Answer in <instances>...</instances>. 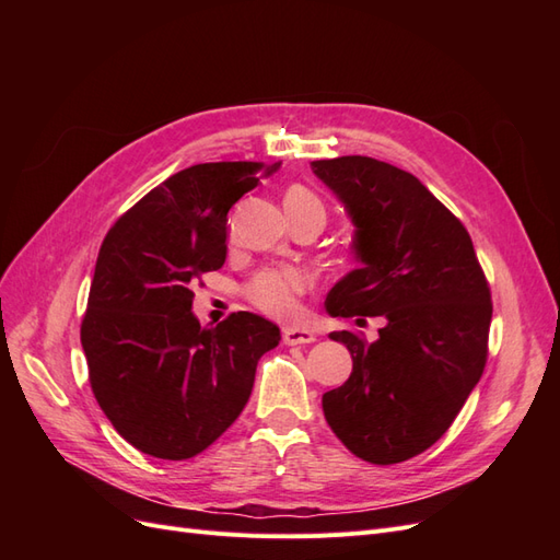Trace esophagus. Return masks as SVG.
Returning a JSON list of instances; mask_svg holds the SVG:
<instances>
[{"label":"esophagus","mask_w":560,"mask_h":560,"mask_svg":"<svg viewBox=\"0 0 560 560\" xmlns=\"http://www.w3.org/2000/svg\"><path fill=\"white\" fill-rule=\"evenodd\" d=\"M282 341L284 346H303V343H313L315 334L311 329H299V327H287L282 331Z\"/></svg>","instance_id":"obj_1"}]
</instances>
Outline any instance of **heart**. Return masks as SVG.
Segmentation results:
<instances>
[{"instance_id":"obj_1","label":"heart","mask_w":560,"mask_h":560,"mask_svg":"<svg viewBox=\"0 0 560 560\" xmlns=\"http://www.w3.org/2000/svg\"><path fill=\"white\" fill-rule=\"evenodd\" d=\"M284 212L290 219L303 214H322L325 217V206L322 200L306 189V186L294 184L284 191ZM308 278L299 270H280V268H264L245 284V299L254 308L273 315V317H290L296 306L299 296L308 290Z\"/></svg>"}]
</instances>
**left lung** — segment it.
Returning a JSON list of instances; mask_svg holds the SVG:
<instances>
[{
	"label": "left lung",
	"instance_id": "left-lung-1",
	"mask_svg": "<svg viewBox=\"0 0 560 560\" xmlns=\"http://www.w3.org/2000/svg\"><path fill=\"white\" fill-rule=\"evenodd\" d=\"M313 173L343 200L364 264L331 287L327 311L385 319L374 343L331 334L352 374L322 409L350 453L397 465L436 444L479 383L490 287L460 219L411 173L369 156L313 161Z\"/></svg>",
	"mask_w": 560,
	"mask_h": 560
}]
</instances>
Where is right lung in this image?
I'll list each match as a JSON object with an SVG mask.
<instances>
[{
	"instance_id": "1",
	"label": "right lung",
	"mask_w": 560,
	"mask_h": 560,
	"mask_svg": "<svg viewBox=\"0 0 560 560\" xmlns=\"http://www.w3.org/2000/svg\"><path fill=\"white\" fill-rule=\"evenodd\" d=\"M280 163H198L116 219L81 322L91 389L114 430L161 460L206 451L241 416L257 362L280 343L259 315L200 327L194 284L226 261V214Z\"/></svg>"
}]
</instances>
